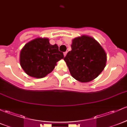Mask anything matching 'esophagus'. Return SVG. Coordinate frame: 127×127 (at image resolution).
Listing matches in <instances>:
<instances>
[{
  "instance_id": "obj_1",
  "label": "esophagus",
  "mask_w": 127,
  "mask_h": 127,
  "mask_svg": "<svg viewBox=\"0 0 127 127\" xmlns=\"http://www.w3.org/2000/svg\"><path fill=\"white\" fill-rule=\"evenodd\" d=\"M67 52H64L63 53V54H64V57H66V55H67Z\"/></svg>"
}]
</instances>
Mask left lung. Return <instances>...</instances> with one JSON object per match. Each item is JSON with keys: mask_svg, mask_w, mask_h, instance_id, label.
<instances>
[{"mask_svg": "<svg viewBox=\"0 0 127 127\" xmlns=\"http://www.w3.org/2000/svg\"><path fill=\"white\" fill-rule=\"evenodd\" d=\"M72 51L64 58L72 77L81 83L91 81L104 70L107 55L93 37L82 35L73 39Z\"/></svg>", "mask_w": 127, "mask_h": 127, "instance_id": "left-lung-1", "label": "left lung"}]
</instances>
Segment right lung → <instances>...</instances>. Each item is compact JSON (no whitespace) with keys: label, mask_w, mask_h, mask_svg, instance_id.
<instances>
[{"label":"right lung","mask_w":127,"mask_h":127,"mask_svg":"<svg viewBox=\"0 0 127 127\" xmlns=\"http://www.w3.org/2000/svg\"><path fill=\"white\" fill-rule=\"evenodd\" d=\"M64 58L56 44H50L48 38H37L26 43L20 54V64L25 73L41 78L54 70L57 63Z\"/></svg>","instance_id":"right-lung-1"}]
</instances>
